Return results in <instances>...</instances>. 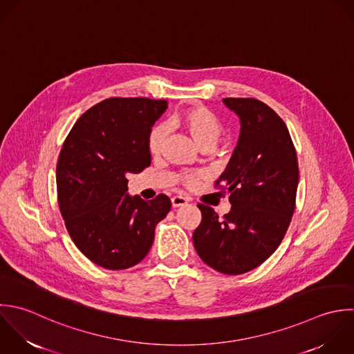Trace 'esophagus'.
I'll use <instances>...</instances> for the list:
<instances>
[{"mask_svg": "<svg viewBox=\"0 0 354 354\" xmlns=\"http://www.w3.org/2000/svg\"><path fill=\"white\" fill-rule=\"evenodd\" d=\"M187 198L186 197H182V196H175L171 198V203H172V207L176 208V207H182V205H186L187 204Z\"/></svg>", "mask_w": 354, "mask_h": 354, "instance_id": "esophagus-1", "label": "esophagus"}]
</instances>
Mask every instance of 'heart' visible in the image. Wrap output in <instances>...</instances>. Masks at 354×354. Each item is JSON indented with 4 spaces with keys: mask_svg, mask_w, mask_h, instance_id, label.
I'll return each mask as SVG.
<instances>
[{
    "mask_svg": "<svg viewBox=\"0 0 354 354\" xmlns=\"http://www.w3.org/2000/svg\"><path fill=\"white\" fill-rule=\"evenodd\" d=\"M171 127L185 129L201 150H209L214 147L223 133V125L219 118L205 106L194 104L179 113L171 120ZM168 129L165 125L158 124L151 128L147 139V147L151 156H160L167 142ZM200 175H187L183 178V183L187 187L198 185Z\"/></svg>",
    "mask_w": 354,
    "mask_h": 354,
    "instance_id": "heart-1",
    "label": "heart"
}]
</instances>
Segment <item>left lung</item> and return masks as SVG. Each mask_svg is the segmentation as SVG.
<instances>
[{"label":"left lung","instance_id":"8db88e82","mask_svg":"<svg viewBox=\"0 0 354 354\" xmlns=\"http://www.w3.org/2000/svg\"><path fill=\"white\" fill-rule=\"evenodd\" d=\"M223 103L241 120L239 145L215 183L232 209L221 218L198 204L193 244L208 266L234 276L262 265L281 244L297 205L299 167L288 128L272 107L254 97Z\"/></svg>","mask_w":354,"mask_h":354}]
</instances>
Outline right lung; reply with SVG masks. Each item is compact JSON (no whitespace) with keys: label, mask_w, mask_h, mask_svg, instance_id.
Here are the masks:
<instances>
[{"label":"right lung","mask_w":354,"mask_h":354,"mask_svg":"<svg viewBox=\"0 0 354 354\" xmlns=\"http://www.w3.org/2000/svg\"><path fill=\"white\" fill-rule=\"evenodd\" d=\"M165 100L110 97L92 106L73 125L56 165L57 203L75 247L109 270L138 265L151 248L156 225L171 209L158 194L129 197V174L151 162L147 147Z\"/></svg>","instance_id":"obj_1"}]
</instances>
